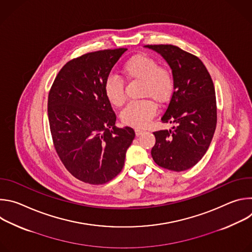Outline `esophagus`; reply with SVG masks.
<instances>
[{"instance_id":"34e87169","label":"esophagus","mask_w":252,"mask_h":252,"mask_svg":"<svg viewBox=\"0 0 252 252\" xmlns=\"http://www.w3.org/2000/svg\"><path fill=\"white\" fill-rule=\"evenodd\" d=\"M134 130H135V134L136 135H140L142 132H145V130L141 129V128H138V127H136Z\"/></svg>"}]
</instances>
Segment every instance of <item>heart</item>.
Segmentation results:
<instances>
[{
	"label": "heart",
	"mask_w": 252,
	"mask_h": 252,
	"mask_svg": "<svg viewBox=\"0 0 252 252\" xmlns=\"http://www.w3.org/2000/svg\"><path fill=\"white\" fill-rule=\"evenodd\" d=\"M122 69L127 79L141 81V96L151 97L159 103L170 99L174 88L172 76L152 57L142 54L133 56L125 63ZM104 94L113 105H123L126 100L123 80L117 76L107 77L104 82ZM156 114V103L149 98H143L129 102L123 110L121 119L125 125L142 127Z\"/></svg>",
	"instance_id": "heart-1"
}]
</instances>
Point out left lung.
Here are the masks:
<instances>
[{"instance_id": "left-lung-1", "label": "left lung", "mask_w": 252, "mask_h": 252, "mask_svg": "<svg viewBox=\"0 0 252 252\" xmlns=\"http://www.w3.org/2000/svg\"><path fill=\"white\" fill-rule=\"evenodd\" d=\"M159 53L172 70L173 93L162 123L172 129L155 131L152 157L156 163L173 171L195 165L205 155L218 122L217 97L211 77L194 55L172 45H147Z\"/></svg>"}]
</instances>
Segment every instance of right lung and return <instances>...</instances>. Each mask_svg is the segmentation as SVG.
<instances>
[{"label": "right lung", "mask_w": 252, "mask_h": 252, "mask_svg": "<svg viewBox=\"0 0 252 252\" xmlns=\"http://www.w3.org/2000/svg\"><path fill=\"white\" fill-rule=\"evenodd\" d=\"M127 49L101 50L68 61L48 97L55 150L80 181L103 185L123 169L134 130L116 126L117 116L104 94V82Z\"/></svg>", "instance_id": "obj_1"}]
</instances>
